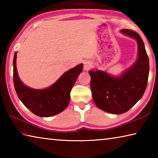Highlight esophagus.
<instances>
[{"label":"esophagus","mask_w":158,"mask_h":158,"mask_svg":"<svg viewBox=\"0 0 158 158\" xmlns=\"http://www.w3.org/2000/svg\"><path fill=\"white\" fill-rule=\"evenodd\" d=\"M90 66H91V64H90V61L89 60H85L84 62V71H87L90 68Z\"/></svg>","instance_id":"1"}]
</instances>
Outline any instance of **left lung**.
I'll list each match as a JSON object with an SVG mask.
<instances>
[{
	"label": "left lung",
	"instance_id": "8db88e82",
	"mask_svg": "<svg viewBox=\"0 0 158 158\" xmlns=\"http://www.w3.org/2000/svg\"><path fill=\"white\" fill-rule=\"evenodd\" d=\"M120 32L137 41L138 52L135 62L118 75L98 69L89 72L95 105L114 114L127 111L142 98L149 74V60L141 36L128 29H123Z\"/></svg>",
	"mask_w": 158,
	"mask_h": 158
}]
</instances>
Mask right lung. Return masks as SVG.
I'll return each mask as SVG.
<instances>
[{"instance_id":"add662e5","label":"right lung","mask_w":158,"mask_h":158,"mask_svg":"<svg viewBox=\"0 0 158 158\" xmlns=\"http://www.w3.org/2000/svg\"><path fill=\"white\" fill-rule=\"evenodd\" d=\"M17 53L13 60V80L19 100L32 113L40 117H50L62 112L68 106L70 92L74 83L81 73L82 63L69 69L54 84L42 89H35L21 81L17 69Z\"/></svg>"}]
</instances>
